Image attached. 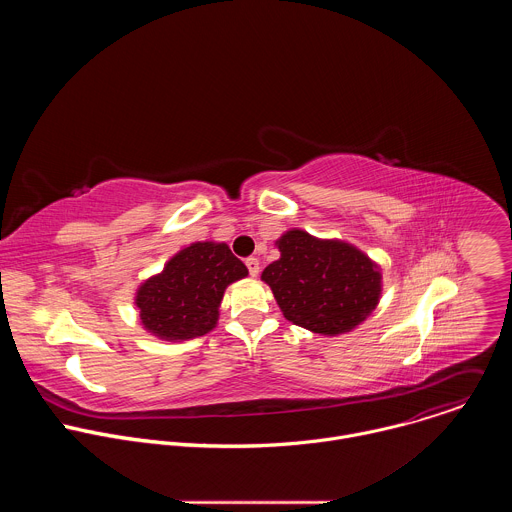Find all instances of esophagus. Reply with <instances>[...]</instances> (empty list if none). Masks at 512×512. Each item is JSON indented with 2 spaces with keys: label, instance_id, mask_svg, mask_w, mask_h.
Segmentation results:
<instances>
[{
  "label": "esophagus",
  "instance_id": "34e87169",
  "mask_svg": "<svg viewBox=\"0 0 512 512\" xmlns=\"http://www.w3.org/2000/svg\"><path fill=\"white\" fill-rule=\"evenodd\" d=\"M245 263H247V269H249V273H251L253 277H257V275H259V259H255V257H249Z\"/></svg>",
  "mask_w": 512,
  "mask_h": 512
}]
</instances>
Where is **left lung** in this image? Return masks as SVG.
Returning <instances> with one entry per match:
<instances>
[{
    "mask_svg": "<svg viewBox=\"0 0 512 512\" xmlns=\"http://www.w3.org/2000/svg\"><path fill=\"white\" fill-rule=\"evenodd\" d=\"M275 247L279 259L263 269L261 281L271 287L291 324L340 336L358 328L379 306L383 269L356 245L289 229Z\"/></svg>",
    "mask_w": 512,
    "mask_h": 512,
    "instance_id": "obj_1",
    "label": "left lung"
}]
</instances>
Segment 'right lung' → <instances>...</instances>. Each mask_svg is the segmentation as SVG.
<instances>
[{
    "label": "right lung",
    "instance_id": "obj_1",
    "mask_svg": "<svg viewBox=\"0 0 512 512\" xmlns=\"http://www.w3.org/2000/svg\"><path fill=\"white\" fill-rule=\"evenodd\" d=\"M247 275L249 269L227 243H190L160 273L137 285V320L145 332L166 342L204 336L218 324L227 287Z\"/></svg>",
    "mask_w": 512,
    "mask_h": 512
}]
</instances>
